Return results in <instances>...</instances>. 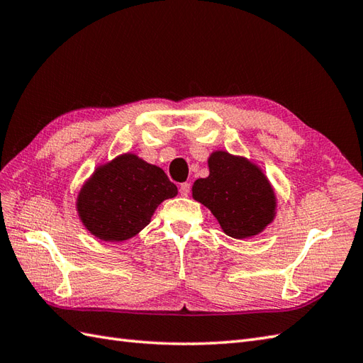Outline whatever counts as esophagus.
Returning a JSON list of instances; mask_svg holds the SVG:
<instances>
[{
  "mask_svg": "<svg viewBox=\"0 0 363 363\" xmlns=\"http://www.w3.org/2000/svg\"><path fill=\"white\" fill-rule=\"evenodd\" d=\"M190 189H191L190 182H182V184L179 185V193H181V196H189Z\"/></svg>",
  "mask_w": 363,
  "mask_h": 363,
  "instance_id": "obj_1",
  "label": "esophagus"
}]
</instances>
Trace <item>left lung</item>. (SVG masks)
<instances>
[{
	"label": "left lung",
	"instance_id": "8db88e82",
	"mask_svg": "<svg viewBox=\"0 0 363 363\" xmlns=\"http://www.w3.org/2000/svg\"><path fill=\"white\" fill-rule=\"evenodd\" d=\"M210 174L193 184V198L218 219L224 233L252 238L276 215V196L267 176L245 157L215 152L208 157Z\"/></svg>",
	"mask_w": 363,
	"mask_h": 363
}]
</instances>
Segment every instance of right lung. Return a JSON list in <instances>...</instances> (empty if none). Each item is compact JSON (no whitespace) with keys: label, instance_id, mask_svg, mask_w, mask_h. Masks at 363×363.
<instances>
[{"label":"right lung","instance_id":"obj_1","mask_svg":"<svg viewBox=\"0 0 363 363\" xmlns=\"http://www.w3.org/2000/svg\"><path fill=\"white\" fill-rule=\"evenodd\" d=\"M176 194L162 169L125 153L98 167L82 185L77 208L93 236L121 242L148 225L157 206Z\"/></svg>","mask_w":363,"mask_h":363}]
</instances>
